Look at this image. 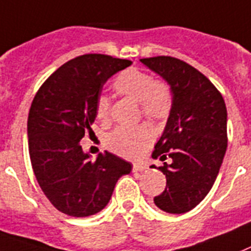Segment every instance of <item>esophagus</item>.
Listing matches in <instances>:
<instances>
[{
  "label": "esophagus",
  "mask_w": 251,
  "mask_h": 251,
  "mask_svg": "<svg viewBox=\"0 0 251 251\" xmlns=\"http://www.w3.org/2000/svg\"><path fill=\"white\" fill-rule=\"evenodd\" d=\"M148 169V165L147 164H134L132 166V172L134 173H143Z\"/></svg>",
  "instance_id": "1"
}]
</instances>
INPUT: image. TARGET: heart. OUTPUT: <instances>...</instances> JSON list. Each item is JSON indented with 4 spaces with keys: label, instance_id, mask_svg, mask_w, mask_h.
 <instances>
[{
    "label": "heart",
    "instance_id": "heart-1",
    "mask_svg": "<svg viewBox=\"0 0 251 251\" xmlns=\"http://www.w3.org/2000/svg\"><path fill=\"white\" fill-rule=\"evenodd\" d=\"M113 87L121 95L139 101L143 115L152 120H165L170 115L173 105L172 90L166 82L157 81L148 73L136 68H129L116 77ZM111 103L104 94L99 95L95 103V115L101 121L109 117ZM153 134L150 126H119L108 135V148L126 158H136L143 153L152 142Z\"/></svg>",
    "mask_w": 251,
    "mask_h": 251
}]
</instances>
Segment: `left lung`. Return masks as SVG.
I'll use <instances>...</instances> for the list:
<instances>
[{
	"instance_id": "left-lung-1",
	"label": "left lung",
	"mask_w": 251,
	"mask_h": 251,
	"mask_svg": "<svg viewBox=\"0 0 251 251\" xmlns=\"http://www.w3.org/2000/svg\"><path fill=\"white\" fill-rule=\"evenodd\" d=\"M170 86L173 105L164 132L154 146L153 158L166 160L158 169L166 188L154 203L170 214L192 210L213 187L227 150V108L209 78L172 56L140 59Z\"/></svg>"
}]
</instances>
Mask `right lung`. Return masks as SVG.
Listing matches in <instances>:
<instances>
[{"label":"right lung","instance_id":"obj_1","mask_svg":"<svg viewBox=\"0 0 251 251\" xmlns=\"http://www.w3.org/2000/svg\"><path fill=\"white\" fill-rule=\"evenodd\" d=\"M129 66L126 59L81 55L56 69L32 101L26 124L30 164L45 196L67 215L103 210L117 180L131 172L130 162L107 151L91 161L79 144L93 131L103 85Z\"/></svg>","mask_w":251,"mask_h":251}]
</instances>
